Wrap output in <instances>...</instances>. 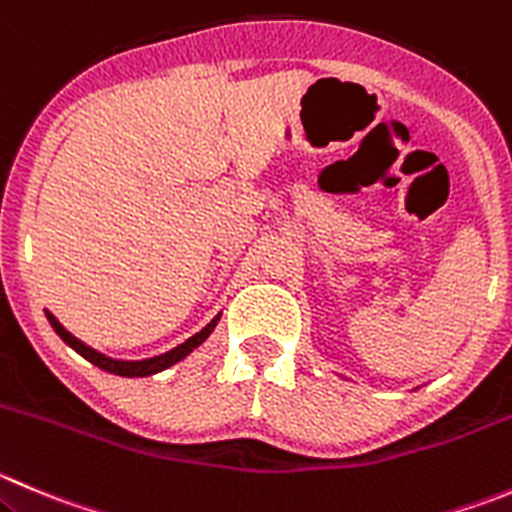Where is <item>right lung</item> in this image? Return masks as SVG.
<instances>
[{"mask_svg":"<svg viewBox=\"0 0 512 512\" xmlns=\"http://www.w3.org/2000/svg\"><path fill=\"white\" fill-rule=\"evenodd\" d=\"M44 315H47L49 325L54 327V332H57V335L62 337V340L67 342V345L72 347L74 352H79V355H82L84 360H89V362H92V365L102 367V370L112 372V375H122V377H147V375H157V372L167 370V367H172V365H175V362L185 360V357L190 355V352L195 350V347H200L202 342H205L207 337L212 335V330H215V325H217V322H220V315H217L215 320H212L210 325L202 327V330L197 332V335H192L190 340H185V342H182V345L172 347L170 352H162V355L147 357V360H114V357L102 355V352H97V350H94V347L84 345L82 340H77V337H74L72 332H69L67 327H64L62 322H59L57 317H54L49 310H44Z\"/></svg>","mask_w":512,"mask_h":512,"instance_id":"1","label":"right lung"}]
</instances>
